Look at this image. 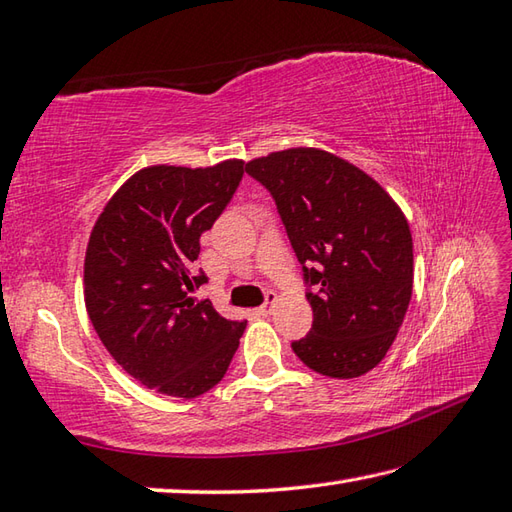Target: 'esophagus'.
I'll return each mask as SVG.
<instances>
[{
  "instance_id": "1",
  "label": "esophagus",
  "mask_w": 512,
  "mask_h": 512,
  "mask_svg": "<svg viewBox=\"0 0 512 512\" xmlns=\"http://www.w3.org/2000/svg\"><path fill=\"white\" fill-rule=\"evenodd\" d=\"M275 302H277V293H273V290H270V293H266V304L255 308V315L257 317H268L270 313H273Z\"/></svg>"
}]
</instances>
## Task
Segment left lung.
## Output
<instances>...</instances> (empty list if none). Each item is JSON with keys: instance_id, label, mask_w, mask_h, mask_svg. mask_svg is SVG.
Listing matches in <instances>:
<instances>
[{"instance_id": "obj_1", "label": "left lung", "mask_w": 512, "mask_h": 512, "mask_svg": "<svg viewBox=\"0 0 512 512\" xmlns=\"http://www.w3.org/2000/svg\"><path fill=\"white\" fill-rule=\"evenodd\" d=\"M277 204L304 282L313 328L293 346L315 373L353 379L393 346L413 295V237L393 197L346 159L288 148L253 159Z\"/></svg>"}]
</instances>
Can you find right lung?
Returning <instances> with one entry per match:
<instances>
[{
    "instance_id": "1",
    "label": "right lung",
    "mask_w": 512,
    "mask_h": 512,
    "mask_svg": "<svg viewBox=\"0 0 512 512\" xmlns=\"http://www.w3.org/2000/svg\"><path fill=\"white\" fill-rule=\"evenodd\" d=\"M244 177L242 159L208 168L148 166L110 197L84 259V299L106 350L130 377L193 399L222 382L246 322L204 299L193 273L199 237L213 228Z\"/></svg>"
}]
</instances>
